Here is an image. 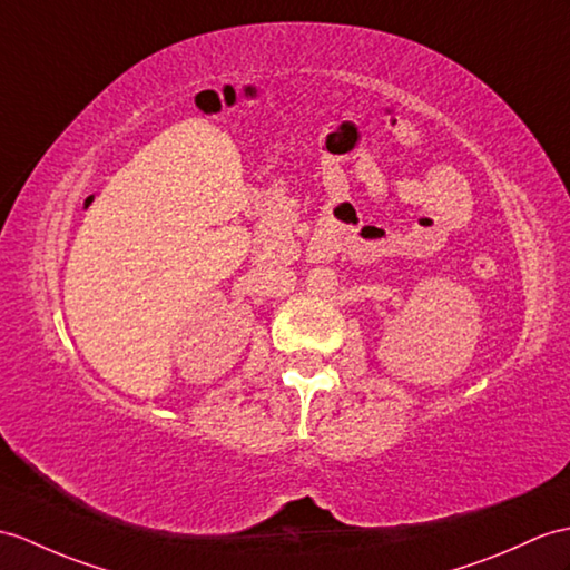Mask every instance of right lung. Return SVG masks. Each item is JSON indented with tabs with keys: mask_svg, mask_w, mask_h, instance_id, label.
I'll return each instance as SVG.
<instances>
[{
	"mask_svg": "<svg viewBox=\"0 0 570 570\" xmlns=\"http://www.w3.org/2000/svg\"><path fill=\"white\" fill-rule=\"evenodd\" d=\"M89 198H91V196H89ZM85 208H87V206H85Z\"/></svg>",
	"mask_w": 570,
	"mask_h": 570,
	"instance_id": "right-lung-1",
	"label": "right lung"
}]
</instances>
